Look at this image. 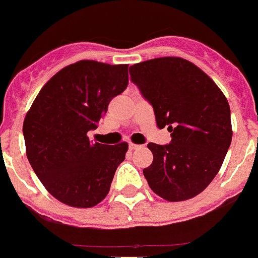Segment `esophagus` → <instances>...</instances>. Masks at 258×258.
Segmentation results:
<instances>
[{
	"label": "esophagus",
	"mask_w": 258,
	"mask_h": 258,
	"mask_svg": "<svg viewBox=\"0 0 258 258\" xmlns=\"http://www.w3.org/2000/svg\"><path fill=\"white\" fill-rule=\"evenodd\" d=\"M130 150H131V151H134V150H137V149H140V147H141V145H136V144H130Z\"/></svg>",
	"instance_id": "obj_1"
}]
</instances>
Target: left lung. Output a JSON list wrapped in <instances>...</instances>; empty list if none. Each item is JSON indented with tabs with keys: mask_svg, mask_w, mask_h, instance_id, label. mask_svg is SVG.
Returning <instances> with one entry per match:
<instances>
[{
	"mask_svg": "<svg viewBox=\"0 0 258 258\" xmlns=\"http://www.w3.org/2000/svg\"><path fill=\"white\" fill-rule=\"evenodd\" d=\"M131 82L152 104L169 145H147L154 155L144 175L155 194L182 202L201 194L216 177L232 141L231 109L223 92L201 68L179 56L130 67Z\"/></svg>",
	"mask_w": 258,
	"mask_h": 258,
	"instance_id": "left-lung-1",
	"label": "left lung"
}]
</instances>
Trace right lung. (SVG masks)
I'll return each instance as SVG.
<instances>
[{"mask_svg":"<svg viewBox=\"0 0 258 258\" xmlns=\"http://www.w3.org/2000/svg\"><path fill=\"white\" fill-rule=\"evenodd\" d=\"M127 84V64L79 60L51 77L27 111L22 126L27 160L61 203L92 208L108 194L128 144H93L87 134Z\"/></svg>","mask_w":258,"mask_h":258,"instance_id":"1","label":"right lung"}]
</instances>
